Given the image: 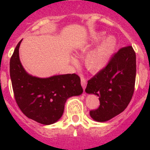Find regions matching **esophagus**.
Here are the masks:
<instances>
[{"label":"esophagus","instance_id":"1","mask_svg":"<svg viewBox=\"0 0 150 150\" xmlns=\"http://www.w3.org/2000/svg\"><path fill=\"white\" fill-rule=\"evenodd\" d=\"M81 85H82V88H83V89H84V90H85V89H86V87L87 82H86V80L83 77L81 78Z\"/></svg>","mask_w":150,"mask_h":150}]
</instances>
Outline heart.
<instances>
[{"label": "heart", "instance_id": "1", "mask_svg": "<svg viewBox=\"0 0 150 150\" xmlns=\"http://www.w3.org/2000/svg\"><path fill=\"white\" fill-rule=\"evenodd\" d=\"M103 32H94L79 47L80 54H84L87 50L97 43L98 44L90 50L84 56V64L91 72H98L106 68L114 56L117 47V40L113 36L105 37ZM71 62L77 64L78 61L71 57Z\"/></svg>", "mask_w": 150, "mask_h": 150}]
</instances>
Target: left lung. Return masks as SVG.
Here are the masks:
<instances>
[{
  "label": "left lung",
  "instance_id": "1",
  "mask_svg": "<svg viewBox=\"0 0 150 150\" xmlns=\"http://www.w3.org/2000/svg\"><path fill=\"white\" fill-rule=\"evenodd\" d=\"M136 56L132 47L120 49L108 65L88 81L86 93L99 96L100 105L89 112L94 121L105 122L128 107L135 89Z\"/></svg>",
  "mask_w": 150,
  "mask_h": 150
}]
</instances>
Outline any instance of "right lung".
Returning <instances> with one entry per match:
<instances>
[{
    "label": "right lung",
    "instance_id": "1",
    "mask_svg": "<svg viewBox=\"0 0 150 150\" xmlns=\"http://www.w3.org/2000/svg\"><path fill=\"white\" fill-rule=\"evenodd\" d=\"M16 46L10 60V76L15 98L22 113L38 123L49 125L63 115L68 98L83 93L80 78L76 74L39 78L25 70Z\"/></svg>",
    "mask_w": 150,
    "mask_h": 150
}]
</instances>
